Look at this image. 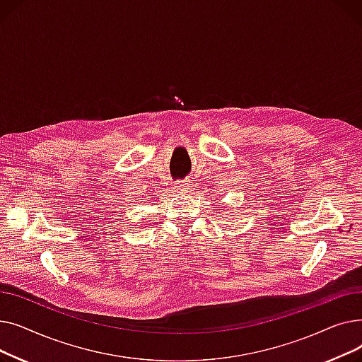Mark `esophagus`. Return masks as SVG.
Listing matches in <instances>:
<instances>
[{
	"label": "esophagus",
	"instance_id": "34e87169",
	"mask_svg": "<svg viewBox=\"0 0 362 362\" xmlns=\"http://www.w3.org/2000/svg\"><path fill=\"white\" fill-rule=\"evenodd\" d=\"M189 185L186 183V182H182V183H179V186H177V189H179V191H182V192H187V187Z\"/></svg>",
	"mask_w": 362,
	"mask_h": 362
}]
</instances>
